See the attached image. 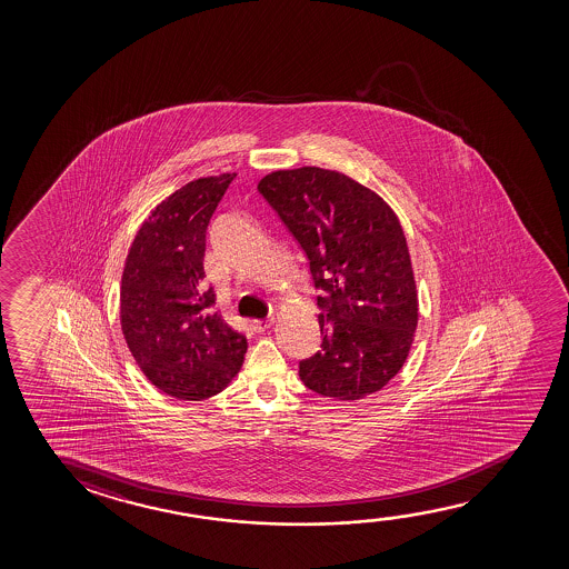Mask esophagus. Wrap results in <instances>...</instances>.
<instances>
[{
	"instance_id": "34e87169",
	"label": "esophagus",
	"mask_w": 569,
	"mask_h": 569,
	"mask_svg": "<svg viewBox=\"0 0 569 569\" xmlns=\"http://www.w3.org/2000/svg\"><path fill=\"white\" fill-rule=\"evenodd\" d=\"M273 327V317H270V319H258L252 320V328L257 330V332H266L268 328Z\"/></svg>"
}]
</instances>
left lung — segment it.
<instances>
[{
    "label": "left lung",
    "instance_id": "obj_1",
    "mask_svg": "<svg viewBox=\"0 0 569 569\" xmlns=\"http://www.w3.org/2000/svg\"><path fill=\"white\" fill-rule=\"evenodd\" d=\"M309 258L319 297L320 351L299 363L307 389L361 400L389 385L420 317L405 229L371 188L343 172L299 167L258 182Z\"/></svg>",
    "mask_w": 569,
    "mask_h": 569
}]
</instances>
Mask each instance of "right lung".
I'll list each match as a JSON object with an SVG mask.
<instances>
[{"label": "right lung", "instance_id": "add662e5", "mask_svg": "<svg viewBox=\"0 0 569 569\" xmlns=\"http://www.w3.org/2000/svg\"><path fill=\"white\" fill-rule=\"evenodd\" d=\"M237 172L192 180L157 203L133 237L120 327L141 373L179 400L216 397L241 371L247 338L213 309L202 281L206 231Z\"/></svg>", "mask_w": 569, "mask_h": 569}]
</instances>
